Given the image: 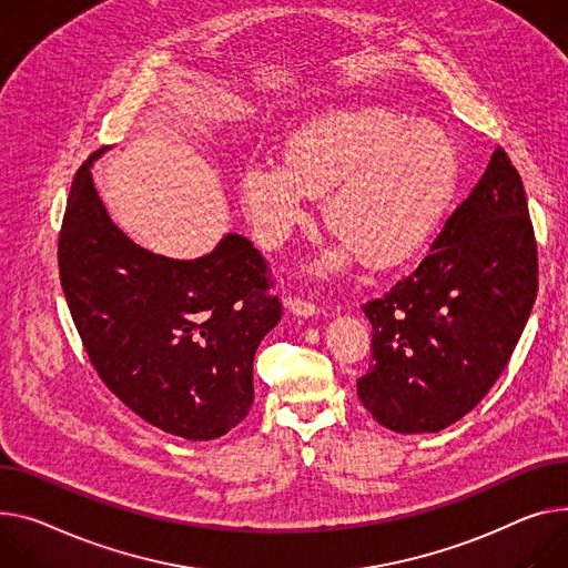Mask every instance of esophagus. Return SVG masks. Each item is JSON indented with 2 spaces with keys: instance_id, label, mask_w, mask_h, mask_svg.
Wrapping results in <instances>:
<instances>
[{
  "instance_id": "34e87169",
  "label": "esophagus",
  "mask_w": 568,
  "mask_h": 568,
  "mask_svg": "<svg viewBox=\"0 0 568 568\" xmlns=\"http://www.w3.org/2000/svg\"><path fill=\"white\" fill-rule=\"evenodd\" d=\"M285 306H287V311L292 313V315H296V317H317L322 311L313 304V301H308V298H304V296H290V298H285Z\"/></svg>"
}]
</instances>
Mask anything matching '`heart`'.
<instances>
[{
	"mask_svg": "<svg viewBox=\"0 0 568 568\" xmlns=\"http://www.w3.org/2000/svg\"><path fill=\"white\" fill-rule=\"evenodd\" d=\"M457 173L455 143L436 123L356 109L301 125L285 164L246 166L240 189L264 244L283 242L308 196L326 194L324 221L347 242L324 260L326 267H343L358 251L369 267L390 270L429 240Z\"/></svg>",
	"mask_w": 568,
	"mask_h": 568,
	"instance_id": "obj_1",
	"label": "heart"
}]
</instances>
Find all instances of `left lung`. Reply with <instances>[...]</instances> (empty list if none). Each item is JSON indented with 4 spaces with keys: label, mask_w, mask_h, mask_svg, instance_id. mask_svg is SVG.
<instances>
[{
    "label": "left lung",
    "mask_w": 568,
    "mask_h": 568,
    "mask_svg": "<svg viewBox=\"0 0 568 568\" xmlns=\"http://www.w3.org/2000/svg\"><path fill=\"white\" fill-rule=\"evenodd\" d=\"M537 240L518 171L498 145L425 260L363 306L372 365L356 382L372 418L434 434L498 382L535 306Z\"/></svg>",
    "instance_id": "left-lung-1"
}]
</instances>
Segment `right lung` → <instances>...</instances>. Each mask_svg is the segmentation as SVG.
Instances as JSON below:
<instances>
[{"label": "right lung", "instance_id": "add662e5", "mask_svg": "<svg viewBox=\"0 0 568 568\" xmlns=\"http://www.w3.org/2000/svg\"><path fill=\"white\" fill-rule=\"evenodd\" d=\"M78 171L59 233V276L104 386L139 418L212 440L253 404V358L281 320L270 267L242 235L196 260L134 244L106 214L91 166Z\"/></svg>", "mask_w": 568, "mask_h": 568}]
</instances>
